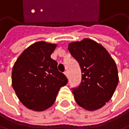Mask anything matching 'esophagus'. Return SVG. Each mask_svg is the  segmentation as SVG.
<instances>
[{
    "instance_id": "34e87169",
    "label": "esophagus",
    "mask_w": 129,
    "mask_h": 129,
    "mask_svg": "<svg viewBox=\"0 0 129 129\" xmlns=\"http://www.w3.org/2000/svg\"><path fill=\"white\" fill-rule=\"evenodd\" d=\"M64 74H65V76H66L67 77H68V76H69V73H68V71L64 72Z\"/></svg>"
}]
</instances>
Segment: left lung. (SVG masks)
Masks as SVG:
<instances>
[{"instance_id":"obj_1","label":"left lung","mask_w":129,"mask_h":129,"mask_svg":"<svg viewBox=\"0 0 129 129\" xmlns=\"http://www.w3.org/2000/svg\"><path fill=\"white\" fill-rule=\"evenodd\" d=\"M68 50L82 73L79 86L73 88L76 103L89 111L101 108L111 99L119 82L115 61L101 44L89 38L70 43Z\"/></svg>"}]
</instances>
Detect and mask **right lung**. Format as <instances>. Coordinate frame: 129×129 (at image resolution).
I'll list each match as a JSON object with an SVG mask.
<instances>
[{
  "label": "right lung",
  "instance_id": "1",
  "mask_svg": "<svg viewBox=\"0 0 129 129\" xmlns=\"http://www.w3.org/2000/svg\"><path fill=\"white\" fill-rule=\"evenodd\" d=\"M56 44L38 41L18 57L12 70V85L21 103L29 110L44 111L56 101L68 79L50 57Z\"/></svg>",
  "mask_w": 129,
  "mask_h": 129
}]
</instances>
